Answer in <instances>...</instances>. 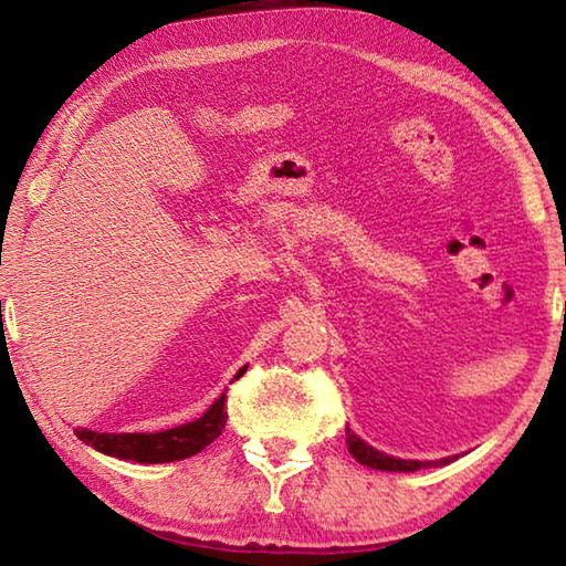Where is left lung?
Here are the masks:
<instances>
[{"mask_svg": "<svg viewBox=\"0 0 566 566\" xmlns=\"http://www.w3.org/2000/svg\"><path fill=\"white\" fill-rule=\"evenodd\" d=\"M347 444L352 457L357 459L359 464H367L371 469H385V472H417V469L427 467V464H449V459H442V462H409V459H395L389 454L377 452L375 447L364 444L357 434H352L347 429Z\"/></svg>", "mask_w": 566, "mask_h": 566, "instance_id": "8db88e82", "label": "left lung"}]
</instances>
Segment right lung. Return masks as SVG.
I'll return each mask as SVG.
<instances>
[{"label":"right lung","instance_id":"obj_1","mask_svg":"<svg viewBox=\"0 0 566 566\" xmlns=\"http://www.w3.org/2000/svg\"><path fill=\"white\" fill-rule=\"evenodd\" d=\"M242 375V371H239ZM237 375V377H239ZM227 395L219 397L202 417L181 424L167 432L157 434H97L90 429H76V437L102 454L132 459L139 464H159V462H179L191 454H199L207 444L222 434L227 424Z\"/></svg>","mask_w":566,"mask_h":566}]
</instances>
